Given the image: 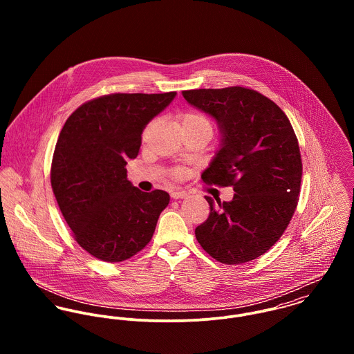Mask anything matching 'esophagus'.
<instances>
[{
  "label": "esophagus",
  "mask_w": 354,
  "mask_h": 354,
  "mask_svg": "<svg viewBox=\"0 0 354 354\" xmlns=\"http://www.w3.org/2000/svg\"><path fill=\"white\" fill-rule=\"evenodd\" d=\"M171 198H173L174 201L184 199V198H187V194L183 192V191H174V192H171Z\"/></svg>",
  "instance_id": "34e87169"
}]
</instances>
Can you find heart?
<instances>
[{
    "label": "heart",
    "mask_w": 354,
    "mask_h": 354,
    "mask_svg": "<svg viewBox=\"0 0 354 354\" xmlns=\"http://www.w3.org/2000/svg\"><path fill=\"white\" fill-rule=\"evenodd\" d=\"M184 124H202V125H209L208 121H207L203 115L198 114V113H188V114H185L184 118H183V125H184Z\"/></svg>",
    "instance_id": "obj_1"
}]
</instances>
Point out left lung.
I'll use <instances>...</instances> for the list:
<instances>
[{"mask_svg":"<svg viewBox=\"0 0 354 354\" xmlns=\"http://www.w3.org/2000/svg\"><path fill=\"white\" fill-rule=\"evenodd\" d=\"M183 97L219 128V149L203 181L236 192L216 204L204 196L209 216L196 227V240L221 263L251 261L279 240L297 207L303 163L292 124L279 106L244 87L189 90Z\"/></svg>","mask_w":354,"mask_h":354,"instance_id":"obj_1","label":"left lung"}]
</instances>
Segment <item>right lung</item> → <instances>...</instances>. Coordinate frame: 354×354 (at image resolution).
<instances>
[{"mask_svg": "<svg viewBox=\"0 0 354 354\" xmlns=\"http://www.w3.org/2000/svg\"><path fill=\"white\" fill-rule=\"evenodd\" d=\"M177 93L110 94L86 102L64 124L51 162V188L75 240L117 263L151 240L167 192H142L127 178L142 133Z\"/></svg>", "mask_w": 354, "mask_h": 354, "instance_id": "1", "label": "right lung"}]
</instances>
